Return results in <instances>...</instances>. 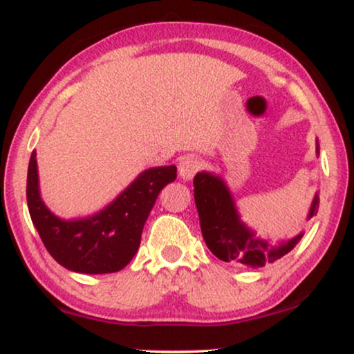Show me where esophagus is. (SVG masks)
<instances>
[{"mask_svg": "<svg viewBox=\"0 0 354 354\" xmlns=\"http://www.w3.org/2000/svg\"><path fill=\"white\" fill-rule=\"evenodd\" d=\"M200 158H196L195 154H188V156H183L178 162V174L183 180H190V178L195 176L198 169H200Z\"/></svg>", "mask_w": 354, "mask_h": 354, "instance_id": "1", "label": "esophagus"}]
</instances>
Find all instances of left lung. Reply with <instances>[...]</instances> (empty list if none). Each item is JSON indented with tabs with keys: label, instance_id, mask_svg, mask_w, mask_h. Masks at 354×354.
Here are the masks:
<instances>
[{
	"label": "left lung",
	"instance_id": "8db88e82",
	"mask_svg": "<svg viewBox=\"0 0 354 354\" xmlns=\"http://www.w3.org/2000/svg\"><path fill=\"white\" fill-rule=\"evenodd\" d=\"M319 154V143L316 142ZM195 203L200 225L207 248L211 253L225 263H240L248 268H263L290 253L303 234H298L277 245L261 239L256 232L241 221L235 200L224 182V178L211 172H198L193 178ZM319 195H314L309 207L308 221L317 212Z\"/></svg>",
	"mask_w": 354,
	"mask_h": 354
}]
</instances>
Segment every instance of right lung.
Wrapping results in <instances>:
<instances>
[{"instance_id":"1","label":"right lung","mask_w":354,"mask_h":354,"mask_svg":"<svg viewBox=\"0 0 354 354\" xmlns=\"http://www.w3.org/2000/svg\"><path fill=\"white\" fill-rule=\"evenodd\" d=\"M176 178V166L147 169L104 209L66 221L53 214L41 200L33 151L27 172L28 212L48 253L62 268L80 274L118 272L138 251L143 225L159 192Z\"/></svg>"}]
</instances>
